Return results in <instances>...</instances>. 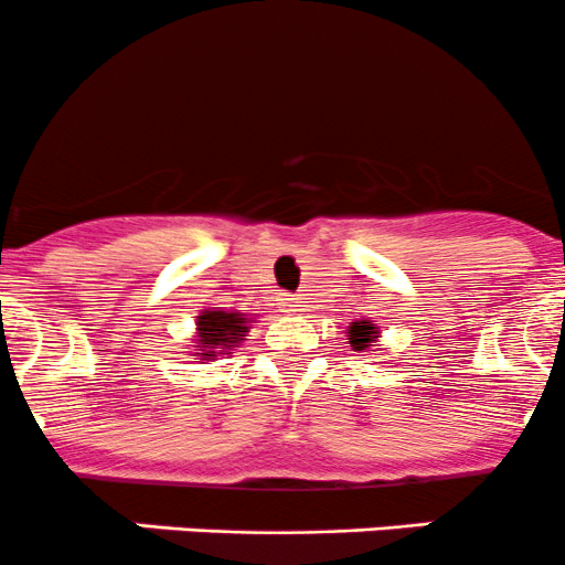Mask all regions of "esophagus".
Instances as JSON below:
<instances>
[{"mask_svg":"<svg viewBox=\"0 0 565 565\" xmlns=\"http://www.w3.org/2000/svg\"><path fill=\"white\" fill-rule=\"evenodd\" d=\"M284 311H287V315H295V311H300L298 298H284Z\"/></svg>","mask_w":565,"mask_h":565,"instance_id":"obj_1","label":"esophagus"}]
</instances>
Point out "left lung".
Returning <instances> with one entry per match:
<instances>
[{
    "label": "left lung",
    "instance_id": "left-lung-1",
    "mask_svg": "<svg viewBox=\"0 0 565 565\" xmlns=\"http://www.w3.org/2000/svg\"><path fill=\"white\" fill-rule=\"evenodd\" d=\"M347 333H350V347L355 352L369 350V347H374V341H377V328H374L369 319H358V322H352Z\"/></svg>",
    "mask_w": 565,
    "mask_h": 565
}]
</instances>
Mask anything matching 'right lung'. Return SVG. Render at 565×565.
I'll return each mask as SVG.
<instances>
[{"label": "right lung", "instance_id": "add662e5", "mask_svg": "<svg viewBox=\"0 0 565 565\" xmlns=\"http://www.w3.org/2000/svg\"><path fill=\"white\" fill-rule=\"evenodd\" d=\"M248 333V317L237 311L204 309L196 317V355L202 361H215L218 355H230L235 347L243 344V335Z\"/></svg>", "mask_w": 565, "mask_h": 565}]
</instances>
